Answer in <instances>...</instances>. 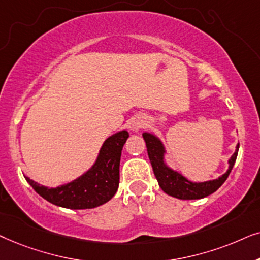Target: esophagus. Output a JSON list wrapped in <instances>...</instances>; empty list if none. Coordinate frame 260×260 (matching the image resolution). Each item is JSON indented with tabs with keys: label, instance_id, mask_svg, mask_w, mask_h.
Masks as SVG:
<instances>
[{
	"label": "esophagus",
	"instance_id": "1",
	"mask_svg": "<svg viewBox=\"0 0 260 260\" xmlns=\"http://www.w3.org/2000/svg\"><path fill=\"white\" fill-rule=\"evenodd\" d=\"M144 126V122H136L133 124V129H136V131H138L139 129V128H141Z\"/></svg>",
	"mask_w": 260,
	"mask_h": 260
}]
</instances>
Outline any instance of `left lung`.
Masks as SVG:
<instances>
[{"label": "left lung", "mask_w": 260, "mask_h": 260, "mask_svg": "<svg viewBox=\"0 0 260 260\" xmlns=\"http://www.w3.org/2000/svg\"><path fill=\"white\" fill-rule=\"evenodd\" d=\"M143 138L146 143L148 158H150L152 169H153L154 176L159 183V186L162 191L168 195L177 197L181 200H197L215 192L221 185L223 184L228 176H230L232 169L238 155L239 145L237 146L234 154L230 159V169L226 174L221 176L217 179L203 183H192L183 177L177 171L171 170L164 164V147L158 138L152 136L150 133H144Z\"/></svg>", "instance_id": "8db88e82"}]
</instances>
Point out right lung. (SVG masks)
<instances>
[{
    "instance_id": "obj_1",
    "label": "right lung",
    "mask_w": 260,
    "mask_h": 260,
    "mask_svg": "<svg viewBox=\"0 0 260 260\" xmlns=\"http://www.w3.org/2000/svg\"><path fill=\"white\" fill-rule=\"evenodd\" d=\"M129 134L126 131L105 141L95 165L69 184L58 188L39 185L25 176L26 181L41 197L55 206L69 209H90L108 202L115 195L120 181L121 151Z\"/></svg>"
}]
</instances>
